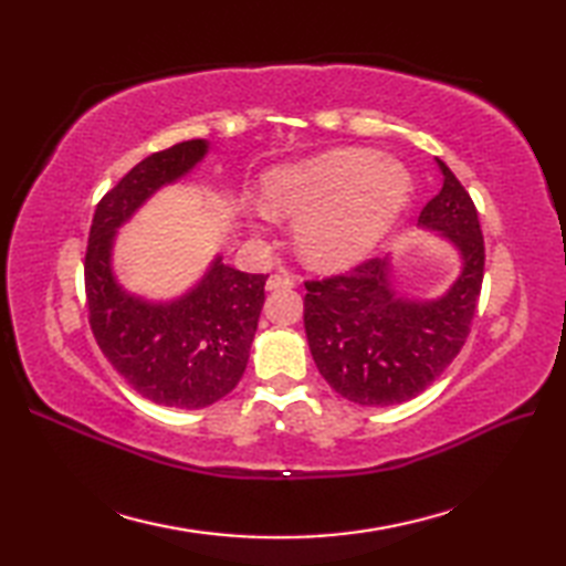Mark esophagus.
Wrapping results in <instances>:
<instances>
[{"instance_id":"34e87169","label":"esophagus","mask_w":566,"mask_h":566,"mask_svg":"<svg viewBox=\"0 0 566 566\" xmlns=\"http://www.w3.org/2000/svg\"><path fill=\"white\" fill-rule=\"evenodd\" d=\"M296 286V280L292 274H286V272H276V274H270V280H268V290L270 292H274V290H294Z\"/></svg>"}]
</instances>
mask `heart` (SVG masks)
Returning <instances> with one entry per match:
<instances>
[{"label": "heart", "mask_w": 566, "mask_h": 566, "mask_svg": "<svg viewBox=\"0 0 566 566\" xmlns=\"http://www.w3.org/2000/svg\"><path fill=\"white\" fill-rule=\"evenodd\" d=\"M408 172L369 150H333L286 165L262 182V207L296 216V243L318 268L363 260L408 199Z\"/></svg>", "instance_id": "b5f03b06"}]
</instances>
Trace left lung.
Wrapping results in <instances>:
<instances>
[{
	"instance_id": "left-lung-1",
	"label": "left lung",
	"mask_w": 566,
	"mask_h": 566,
	"mask_svg": "<svg viewBox=\"0 0 566 566\" xmlns=\"http://www.w3.org/2000/svg\"><path fill=\"white\" fill-rule=\"evenodd\" d=\"M442 189L418 226L450 240L462 270L438 298H411L391 280L389 258L359 262L345 274L311 280L304 328L311 355L331 387L359 406L413 399L448 367L472 328L484 280V235L472 197L442 160Z\"/></svg>"
}]
</instances>
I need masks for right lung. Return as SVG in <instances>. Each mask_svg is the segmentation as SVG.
Instances as JSON below:
<instances>
[{"instance_id":"obj_1","label":"right lung","mask_w":566,"mask_h":566,"mask_svg":"<svg viewBox=\"0 0 566 566\" xmlns=\"http://www.w3.org/2000/svg\"><path fill=\"white\" fill-rule=\"evenodd\" d=\"M207 150L197 138L140 160L97 203L84 255L90 326L104 357L143 399L189 411L223 399L243 377L268 274L228 268L219 255L185 296L146 302L116 282L112 248L116 228L195 170Z\"/></svg>"}]
</instances>
